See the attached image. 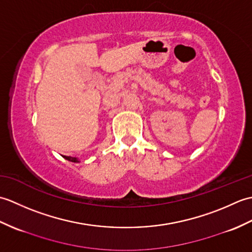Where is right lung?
Returning a JSON list of instances; mask_svg holds the SVG:
<instances>
[{
	"instance_id": "1",
	"label": "right lung",
	"mask_w": 252,
	"mask_h": 252,
	"mask_svg": "<svg viewBox=\"0 0 252 252\" xmlns=\"http://www.w3.org/2000/svg\"><path fill=\"white\" fill-rule=\"evenodd\" d=\"M63 158L69 160V161H72V162H78V159L77 158H73V157H69V156H63Z\"/></svg>"
}]
</instances>
